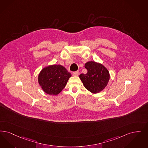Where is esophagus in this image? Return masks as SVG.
Segmentation results:
<instances>
[{"instance_id": "1", "label": "esophagus", "mask_w": 148, "mask_h": 148, "mask_svg": "<svg viewBox=\"0 0 148 148\" xmlns=\"http://www.w3.org/2000/svg\"><path fill=\"white\" fill-rule=\"evenodd\" d=\"M79 74V71H74V72H73V75L74 76H77Z\"/></svg>"}]
</instances>
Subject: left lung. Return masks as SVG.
<instances>
[{
    "label": "left lung",
    "mask_w": 148,
    "mask_h": 148,
    "mask_svg": "<svg viewBox=\"0 0 148 148\" xmlns=\"http://www.w3.org/2000/svg\"><path fill=\"white\" fill-rule=\"evenodd\" d=\"M86 74H81L79 77L85 88L93 94H97L106 88L110 75L106 68L102 64L94 61L85 63Z\"/></svg>",
    "instance_id": "left-lung-1"
}]
</instances>
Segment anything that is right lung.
Returning <instances> with one entry per match:
<instances>
[{"label": "right lung", "mask_w": 148, "mask_h": 148, "mask_svg": "<svg viewBox=\"0 0 148 148\" xmlns=\"http://www.w3.org/2000/svg\"><path fill=\"white\" fill-rule=\"evenodd\" d=\"M71 74L65 67L59 64L49 65L42 69L38 74V82L46 94L57 95L65 88Z\"/></svg>", "instance_id": "1"}]
</instances>
